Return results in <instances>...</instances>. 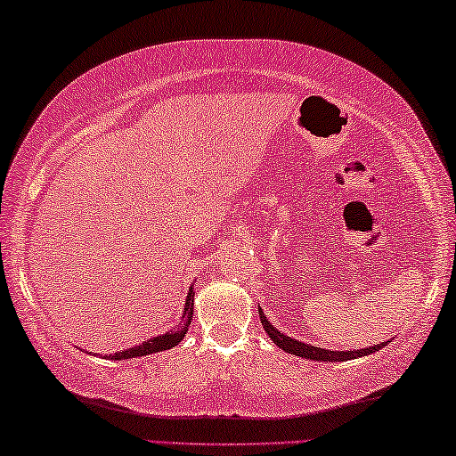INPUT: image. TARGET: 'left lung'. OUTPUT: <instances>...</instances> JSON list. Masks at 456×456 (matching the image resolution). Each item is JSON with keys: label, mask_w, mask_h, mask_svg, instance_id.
Wrapping results in <instances>:
<instances>
[{"label": "left lung", "mask_w": 456, "mask_h": 456, "mask_svg": "<svg viewBox=\"0 0 456 456\" xmlns=\"http://www.w3.org/2000/svg\"><path fill=\"white\" fill-rule=\"evenodd\" d=\"M259 317H261V326L265 328L267 336H270V338L276 342L280 348H284V351L290 353V354H297V357L323 361V363H328V361H348V359L365 357V354H371V353L379 351L382 346H386V342H382V345H376V346H370V348H361V351H326V348H317V346L305 345V342H298L295 338H290V336H284L282 332H278V330L265 320L264 311H261V309H259Z\"/></svg>", "instance_id": "obj_1"}]
</instances>
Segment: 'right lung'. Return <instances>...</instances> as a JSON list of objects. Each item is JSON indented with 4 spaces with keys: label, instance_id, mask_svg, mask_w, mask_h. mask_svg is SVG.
I'll return each instance as SVG.
<instances>
[{
    "label": "right lung",
    "instance_id": "right-lung-1",
    "mask_svg": "<svg viewBox=\"0 0 456 456\" xmlns=\"http://www.w3.org/2000/svg\"><path fill=\"white\" fill-rule=\"evenodd\" d=\"M192 289L189 290V297H186V307H184V314H183V322H180V326L176 330H170V332H166L164 336H155V338L142 342V345L134 346V348H128V351H122V353H116V354H110L111 359H133V357H142V354H151V353H159V351H167V348L176 346L180 340L184 338L186 330L191 326V320H192Z\"/></svg>",
    "mask_w": 456,
    "mask_h": 456
}]
</instances>
